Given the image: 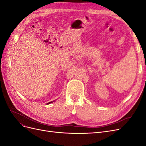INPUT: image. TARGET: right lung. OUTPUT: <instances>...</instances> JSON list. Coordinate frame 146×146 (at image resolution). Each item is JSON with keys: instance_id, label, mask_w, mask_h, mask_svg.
Masks as SVG:
<instances>
[{"instance_id": "1", "label": "right lung", "mask_w": 146, "mask_h": 146, "mask_svg": "<svg viewBox=\"0 0 146 146\" xmlns=\"http://www.w3.org/2000/svg\"><path fill=\"white\" fill-rule=\"evenodd\" d=\"M52 102H48V103H47V104H50V103H52Z\"/></svg>"}]
</instances>
